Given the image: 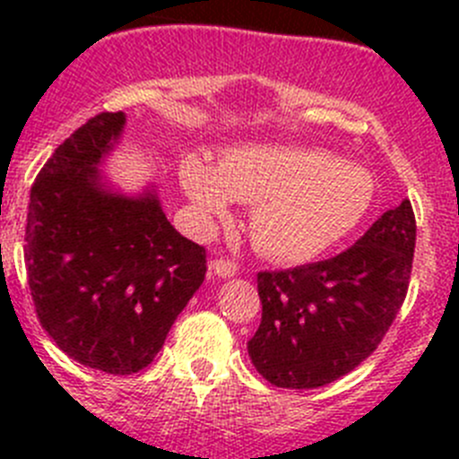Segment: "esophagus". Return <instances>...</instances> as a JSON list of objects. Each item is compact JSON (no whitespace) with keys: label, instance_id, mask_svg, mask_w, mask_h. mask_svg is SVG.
Listing matches in <instances>:
<instances>
[{"label":"esophagus","instance_id":"obj_1","mask_svg":"<svg viewBox=\"0 0 459 459\" xmlns=\"http://www.w3.org/2000/svg\"><path fill=\"white\" fill-rule=\"evenodd\" d=\"M209 271L218 278H232L238 273V266L232 259H213V262H209Z\"/></svg>","mask_w":459,"mask_h":459}]
</instances>
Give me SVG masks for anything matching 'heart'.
<instances>
[{
    "instance_id": "b5f03b06",
    "label": "heart",
    "mask_w": 459,
    "mask_h": 459,
    "mask_svg": "<svg viewBox=\"0 0 459 459\" xmlns=\"http://www.w3.org/2000/svg\"><path fill=\"white\" fill-rule=\"evenodd\" d=\"M179 184L197 225L225 221L232 202L253 204L250 237L266 257L307 262L350 237L375 200L366 168L324 149L255 144L222 153L218 168L186 156Z\"/></svg>"
}]
</instances>
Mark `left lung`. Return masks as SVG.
<instances>
[{
	"instance_id": "1",
	"label": "left lung",
	"mask_w": 459,
	"mask_h": 459,
	"mask_svg": "<svg viewBox=\"0 0 459 459\" xmlns=\"http://www.w3.org/2000/svg\"><path fill=\"white\" fill-rule=\"evenodd\" d=\"M416 248L411 202L372 222L344 253L257 273L262 324L248 354L280 388H319L360 366L403 307Z\"/></svg>"
}]
</instances>
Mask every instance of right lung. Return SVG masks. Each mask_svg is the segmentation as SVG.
<instances>
[{
  "label": "right lung",
  "instance_id": "add662e5",
  "mask_svg": "<svg viewBox=\"0 0 459 459\" xmlns=\"http://www.w3.org/2000/svg\"><path fill=\"white\" fill-rule=\"evenodd\" d=\"M124 126V112H100L55 149L31 186L24 232L40 326L108 375L156 359L206 273L204 248L169 225L153 186L124 195L99 169Z\"/></svg>",
  "mask_w": 459,
  "mask_h": 459
}]
</instances>
